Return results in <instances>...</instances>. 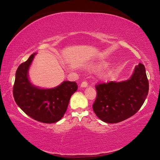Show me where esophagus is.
<instances>
[{
  "mask_svg": "<svg viewBox=\"0 0 160 160\" xmlns=\"http://www.w3.org/2000/svg\"><path fill=\"white\" fill-rule=\"evenodd\" d=\"M80 86L82 87V88H86V87L88 86V82H87V81H83V82L81 83Z\"/></svg>",
  "mask_w": 160,
  "mask_h": 160,
  "instance_id": "1",
  "label": "esophagus"
}]
</instances>
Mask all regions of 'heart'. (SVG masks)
<instances>
[{"label": "heart", "mask_w": 160, "mask_h": 160, "mask_svg": "<svg viewBox=\"0 0 160 160\" xmlns=\"http://www.w3.org/2000/svg\"><path fill=\"white\" fill-rule=\"evenodd\" d=\"M107 66V63L102 62V63H99L98 65H97V66H95L94 67H95V68H102V67H104V66ZM111 74H112V73H111V72H105V73L103 74L102 76L106 78L109 77L110 75H111Z\"/></svg>", "instance_id": "obj_1"}]
</instances>
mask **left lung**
I'll return each mask as SVG.
<instances>
[{"instance_id":"1","label":"left lung","mask_w":160,"mask_h":160,"mask_svg":"<svg viewBox=\"0 0 160 160\" xmlns=\"http://www.w3.org/2000/svg\"><path fill=\"white\" fill-rule=\"evenodd\" d=\"M95 89L92 108L97 117L109 123L126 120L138 112L148 96L149 82L144 65L135 66L130 80L101 82Z\"/></svg>"}]
</instances>
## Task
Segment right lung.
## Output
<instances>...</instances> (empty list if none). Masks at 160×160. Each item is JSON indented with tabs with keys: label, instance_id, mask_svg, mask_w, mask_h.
<instances>
[{
	"label": "right lung",
	"instance_id": "right-lung-1",
	"mask_svg": "<svg viewBox=\"0 0 160 160\" xmlns=\"http://www.w3.org/2000/svg\"><path fill=\"white\" fill-rule=\"evenodd\" d=\"M32 53L18 68L13 85V97L20 109L29 117L45 123L61 120L66 113L70 97L78 90L75 82H64L53 89L38 88L28 80V69L35 56Z\"/></svg>",
	"mask_w": 160,
	"mask_h": 160
}]
</instances>
